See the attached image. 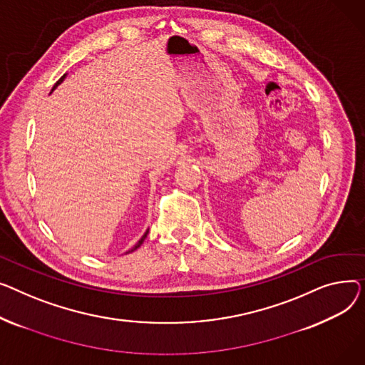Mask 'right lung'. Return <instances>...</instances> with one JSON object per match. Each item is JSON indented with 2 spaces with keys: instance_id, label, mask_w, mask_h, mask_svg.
Listing matches in <instances>:
<instances>
[{
  "instance_id": "1",
  "label": "right lung",
  "mask_w": 365,
  "mask_h": 365,
  "mask_svg": "<svg viewBox=\"0 0 365 365\" xmlns=\"http://www.w3.org/2000/svg\"><path fill=\"white\" fill-rule=\"evenodd\" d=\"M64 76H66V75H63V76H61V78H60V79H58V81H57V82H56V85H54V87H53V90H54V88H56V87H57V85H58V83H61V82H63V79H64ZM147 234H148V230H147V231H145V232H144V235H143V237H141V239H140V240H138V242H137V245H135V246H134V247H133V249H131V250H128V252H126V253H130V252H134V250H135V249H138V247H140V246H141V245H143V242H144V240H145V237H147Z\"/></svg>"
}]
</instances>
